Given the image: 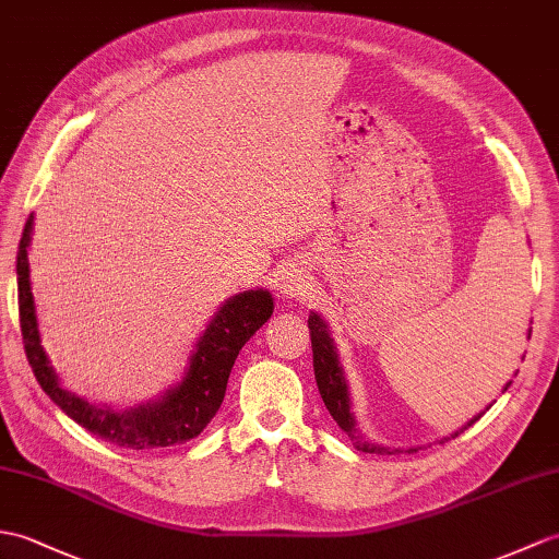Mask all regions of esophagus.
<instances>
[{
    "label": "esophagus",
    "mask_w": 559,
    "mask_h": 559,
    "mask_svg": "<svg viewBox=\"0 0 559 559\" xmlns=\"http://www.w3.org/2000/svg\"><path fill=\"white\" fill-rule=\"evenodd\" d=\"M281 290L285 297H300L307 290V274L302 266L290 264L281 276Z\"/></svg>",
    "instance_id": "esophagus-1"
}]
</instances>
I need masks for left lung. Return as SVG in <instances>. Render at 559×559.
I'll list each match as a JSON object with an SVG mask.
<instances>
[{"label": "left lung", "mask_w": 559, "mask_h": 559, "mask_svg": "<svg viewBox=\"0 0 559 559\" xmlns=\"http://www.w3.org/2000/svg\"><path fill=\"white\" fill-rule=\"evenodd\" d=\"M307 326H309V335H311V355H314V379H317V385H319V393L323 397V405H326V409L331 412V417L349 436V440H355L353 445L357 450H361V452H388V448L371 445V443H367V440H361V436L357 433L355 417H353V412H349L347 383H345L343 369L338 365V355H335L333 338L329 335L326 321H323L317 314V311H311ZM528 338H531V333H528ZM508 388H510V383L504 385V391H508ZM481 414L474 417L469 424H464L460 431L452 433L450 438H457L460 433H464L474 421L481 419ZM450 438H445V440H450Z\"/></svg>", "instance_id": "obj_1"}]
</instances>
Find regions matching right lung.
<instances>
[{
  "label": "right lung",
  "instance_id": "add662e5",
  "mask_svg": "<svg viewBox=\"0 0 559 559\" xmlns=\"http://www.w3.org/2000/svg\"><path fill=\"white\" fill-rule=\"evenodd\" d=\"M33 233V214L25 221L23 236L16 254L19 274V314L21 333L37 383L55 400L69 417L81 424L85 431L99 436L107 443L128 450L171 448L200 436L204 426L214 419L226 395V383L236 357L252 335L264 326L274 314V297L269 290H245L224 302L210 326L200 335L192 349L190 367L171 391L159 400L131 409H111L107 405H90L85 397L63 391L55 369L43 349L40 331H37L35 300L31 290L28 245Z\"/></svg>",
  "mask_w": 559,
  "mask_h": 559
}]
</instances>
